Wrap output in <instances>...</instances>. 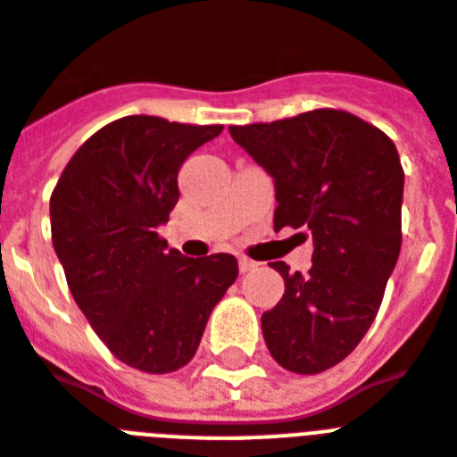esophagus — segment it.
I'll return each mask as SVG.
<instances>
[{"mask_svg":"<svg viewBox=\"0 0 457 457\" xmlns=\"http://www.w3.org/2000/svg\"><path fill=\"white\" fill-rule=\"evenodd\" d=\"M255 267H258V262H253V260L248 258H239V270L244 271V274H246V271H253Z\"/></svg>","mask_w":457,"mask_h":457,"instance_id":"34e87169","label":"esophagus"}]
</instances>
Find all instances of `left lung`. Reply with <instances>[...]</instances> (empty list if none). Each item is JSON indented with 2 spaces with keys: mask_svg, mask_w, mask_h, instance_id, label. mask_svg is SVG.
Segmentation results:
<instances>
[{
  "mask_svg": "<svg viewBox=\"0 0 457 457\" xmlns=\"http://www.w3.org/2000/svg\"><path fill=\"white\" fill-rule=\"evenodd\" d=\"M229 134L274 179V229L302 228L313 237L306 274L271 262L286 293L262 313V335L283 370L320 374L367 335L400 258L404 170L397 148L388 134L341 109L232 125Z\"/></svg>",
  "mask_w": 457,
  "mask_h": 457,
  "instance_id": "left-lung-1",
  "label": "left lung"
}]
</instances>
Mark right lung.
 I'll use <instances>...</instances> for the list:
<instances>
[{"label": "right lung", "instance_id": "right-lung-1", "mask_svg": "<svg viewBox=\"0 0 457 457\" xmlns=\"http://www.w3.org/2000/svg\"><path fill=\"white\" fill-rule=\"evenodd\" d=\"M222 125L155 116L109 122L80 145L51 195L53 248L76 304L120 362L170 374L193 360L237 281L235 255L183 258L157 235L179 202V170Z\"/></svg>", "mask_w": 457, "mask_h": 457}]
</instances>
